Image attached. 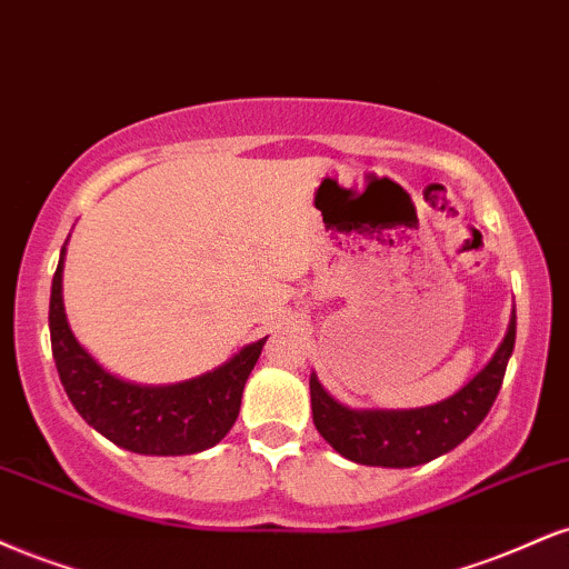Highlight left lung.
Returning <instances> with one entry per match:
<instances>
[{
    "instance_id": "left-lung-1",
    "label": "left lung",
    "mask_w": 569,
    "mask_h": 569,
    "mask_svg": "<svg viewBox=\"0 0 569 569\" xmlns=\"http://www.w3.org/2000/svg\"><path fill=\"white\" fill-rule=\"evenodd\" d=\"M517 320L488 366L461 392L416 410H350L310 376L312 421L337 453L366 467L408 469L448 453L480 427L503 385L506 362L515 350Z\"/></svg>"
}]
</instances>
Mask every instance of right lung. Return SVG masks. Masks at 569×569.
<instances>
[{"instance_id": "add662e5", "label": "right lung", "mask_w": 569, "mask_h": 569, "mask_svg": "<svg viewBox=\"0 0 569 569\" xmlns=\"http://www.w3.org/2000/svg\"><path fill=\"white\" fill-rule=\"evenodd\" d=\"M60 280L63 254L52 276L50 293L52 358L68 400L89 427L119 448L142 456L201 453L230 432L241 410L243 385L267 337L243 347L236 358L198 379L172 387H137L102 371L81 350L68 328Z\"/></svg>"}]
</instances>
